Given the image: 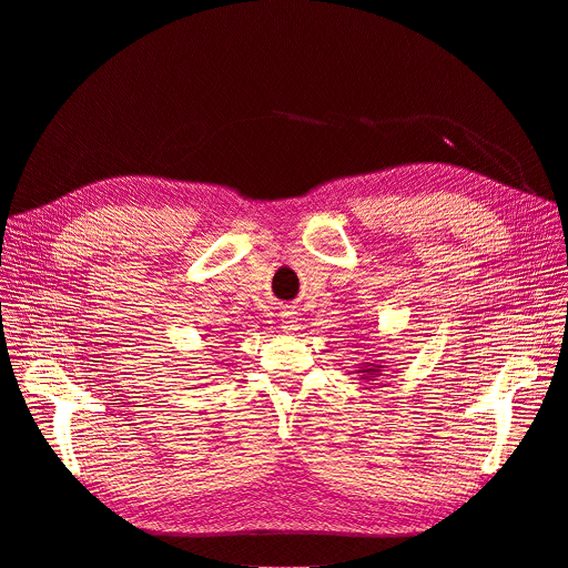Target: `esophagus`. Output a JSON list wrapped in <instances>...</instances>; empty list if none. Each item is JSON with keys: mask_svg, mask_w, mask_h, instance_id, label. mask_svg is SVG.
Wrapping results in <instances>:
<instances>
[{"mask_svg": "<svg viewBox=\"0 0 568 568\" xmlns=\"http://www.w3.org/2000/svg\"><path fill=\"white\" fill-rule=\"evenodd\" d=\"M281 328H283V333H294V331H296V323H294V318H292V316H285Z\"/></svg>", "mask_w": 568, "mask_h": 568, "instance_id": "esophagus-1", "label": "esophagus"}]
</instances>
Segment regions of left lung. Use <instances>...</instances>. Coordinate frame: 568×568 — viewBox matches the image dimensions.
<instances>
[{
    "label": "left lung",
    "mask_w": 568,
    "mask_h": 568,
    "mask_svg": "<svg viewBox=\"0 0 568 568\" xmlns=\"http://www.w3.org/2000/svg\"><path fill=\"white\" fill-rule=\"evenodd\" d=\"M384 368H386V366H384V362H382V359H379V362H368V359H364V364H359V368H357L355 373L359 375V379L371 382V379L379 377Z\"/></svg>",
    "instance_id": "obj_1"
}]
</instances>
